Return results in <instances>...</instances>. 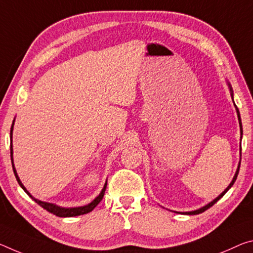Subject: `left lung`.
<instances>
[{
    "mask_svg": "<svg viewBox=\"0 0 253 253\" xmlns=\"http://www.w3.org/2000/svg\"><path fill=\"white\" fill-rule=\"evenodd\" d=\"M226 83H227V86H228V89H230V93H231V98H232V100H233V89H232V86H231V84H230V82L228 81H226ZM233 103H234V100H233ZM234 107H235V110H236V115H238V119H239V125H240V134H241V138L242 139V135H243V129H242V123H241V116H240V111H239V109H238V107L235 106V103H234ZM240 164H241V143H240V161H239V166H238V169H236V171H235V174H234V177H233V179H232V181H231V183L228 184L227 186V188L225 190H224L222 194H220L218 197H216L214 200H211V203H208L207 205H205V206H203V207H200V208H198V210H196V211H180V214H187V215H197V214H200V213H203V211H205L206 210H208V208L210 207H211L214 205V204L216 203V202H218V200L223 197L224 195L226 194L227 192V190L230 189V188L233 186L234 184V182H235V180H236V178H238V174H239V170H240ZM175 213H178V211H175Z\"/></svg>",
    "mask_w": 253,
    "mask_h": 253,
    "instance_id": "obj_1",
    "label": "left lung"
}]
</instances>
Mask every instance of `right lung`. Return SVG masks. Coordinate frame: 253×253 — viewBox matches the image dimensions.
<instances>
[{
  "label": "right lung",
  "instance_id": "1",
  "mask_svg": "<svg viewBox=\"0 0 253 253\" xmlns=\"http://www.w3.org/2000/svg\"><path fill=\"white\" fill-rule=\"evenodd\" d=\"M13 126H14V120H13V123H12L11 130H10V142H11L10 143V150H11L12 168H13V172H14L15 178H17L18 183L20 184V187H21L22 189L27 192L28 196L31 197V199H34L35 202L38 204V205H40L43 208V210H46V211H49V213L58 216V217H73V216L87 214V213H90V211H93L94 207L97 206L103 198V195H105V191H106V188H107V181L105 182V186H103L102 190L100 191V194L97 196V197L92 200L91 203L87 204V205L80 206V207H62V206H58V205H56V204H53V203L42 202V200H39L37 198H35L34 196L26 189V187L23 186V183L21 182V180H20V178H19V175L17 173V170H15V167H14V162H13V146H12V135H13Z\"/></svg>",
  "mask_w": 253,
  "mask_h": 253
}]
</instances>
